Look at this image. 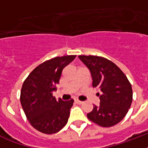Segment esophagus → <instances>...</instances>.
Masks as SVG:
<instances>
[{
  "instance_id": "obj_1",
  "label": "esophagus",
  "mask_w": 148,
  "mask_h": 148,
  "mask_svg": "<svg viewBox=\"0 0 148 148\" xmlns=\"http://www.w3.org/2000/svg\"><path fill=\"white\" fill-rule=\"evenodd\" d=\"M74 101H75V103H77V104H81V103H83L82 101H79V100H77V99H75V100H74Z\"/></svg>"
}]
</instances>
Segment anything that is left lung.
Returning a JSON list of instances; mask_svg holds the SVG:
<instances>
[{
  "label": "left lung",
  "mask_w": 148,
  "mask_h": 148,
  "mask_svg": "<svg viewBox=\"0 0 148 148\" xmlns=\"http://www.w3.org/2000/svg\"><path fill=\"white\" fill-rule=\"evenodd\" d=\"M92 77V85L101 92L97 95L100 105H94L88 119L99 126L108 127L121 121L132 103L131 83L121 70L110 60L98 56H78Z\"/></svg>",
  "instance_id": "obj_1"
}]
</instances>
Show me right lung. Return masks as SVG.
I'll use <instances>...</instances> for the list:
<instances>
[{
    "label": "right lung",
    "instance_id": "right-lung-1",
    "mask_svg": "<svg viewBox=\"0 0 148 148\" xmlns=\"http://www.w3.org/2000/svg\"><path fill=\"white\" fill-rule=\"evenodd\" d=\"M76 55L57 57L38 65L24 81L21 90V103L32 126L47 134H55L66 125L74 100H56L53 91L63 69Z\"/></svg>",
    "mask_w": 148,
    "mask_h": 148
}]
</instances>
